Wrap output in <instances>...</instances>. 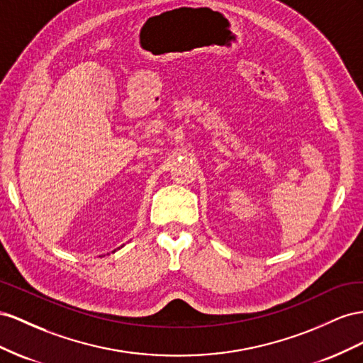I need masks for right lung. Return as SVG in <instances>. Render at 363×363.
Masks as SVG:
<instances>
[{"label":"right lung","instance_id":"obj_1","mask_svg":"<svg viewBox=\"0 0 363 363\" xmlns=\"http://www.w3.org/2000/svg\"><path fill=\"white\" fill-rule=\"evenodd\" d=\"M123 246H124V245H121V247H123ZM117 250H120V247H117ZM117 250H113V251H112V252H116V251H117Z\"/></svg>","mask_w":363,"mask_h":363}]
</instances>
